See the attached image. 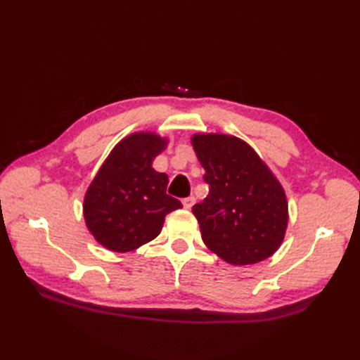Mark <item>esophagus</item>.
<instances>
[{
  "label": "esophagus",
  "instance_id": "obj_1",
  "mask_svg": "<svg viewBox=\"0 0 360 360\" xmlns=\"http://www.w3.org/2000/svg\"><path fill=\"white\" fill-rule=\"evenodd\" d=\"M193 204H195L193 196H188V198H186V200H182V205H184V209H187V210L192 209Z\"/></svg>",
  "mask_w": 360,
  "mask_h": 360
}]
</instances>
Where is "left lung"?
I'll return each instance as SVG.
<instances>
[{"label":"left lung","instance_id":"obj_1","mask_svg":"<svg viewBox=\"0 0 360 360\" xmlns=\"http://www.w3.org/2000/svg\"><path fill=\"white\" fill-rule=\"evenodd\" d=\"M209 195L193 205L205 246L229 264L269 258L288 227L285 190L249 143L235 136L193 134Z\"/></svg>","mask_w":360,"mask_h":360}]
</instances>
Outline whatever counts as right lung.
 <instances>
[{
	"label": "right lung",
	"mask_w": 360,
	"mask_h": 360,
	"mask_svg": "<svg viewBox=\"0 0 360 360\" xmlns=\"http://www.w3.org/2000/svg\"><path fill=\"white\" fill-rule=\"evenodd\" d=\"M167 143L168 139L156 133H133L111 150L98 168L83 200V217L103 248L136 250L156 238L168 213L182 207L167 195L168 176L151 167Z\"/></svg>",
	"instance_id": "add662e5"
}]
</instances>
